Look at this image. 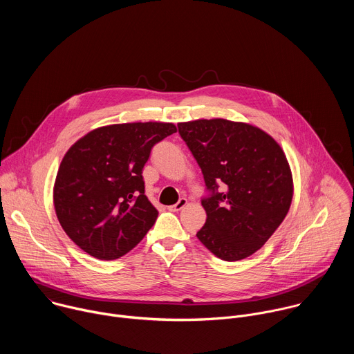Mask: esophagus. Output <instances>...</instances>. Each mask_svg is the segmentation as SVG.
Segmentation results:
<instances>
[{"label":"esophagus","mask_w":354,"mask_h":354,"mask_svg":"<svg viewBox=\"0 0 354 354\" xmlns=\"http://www.w3.org/2000/svg\"><path fill=\"white\" fill-rule=\"evenodd\" d=\"M186 203H187V200L185 197H180L178 200V203H175L174 206H169V210L171 212H179V210H182L186 206Z\"/></svg>","instance_id":"obj_1"}]
</instances>
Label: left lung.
<instances>
[{
  "mask_svg": "<svg viewBox=\"0 0 354 354\" xmlns=\"http://www.w3.org/2000/svg\"><path fill=\"white\" fill-rule=\"evenodd\" d=\"M203 174L206 224L196 234L217 258L255 254L288 213L292 178L280 145L263 130L225 119L178 124Z\"/></svg>",
  "mask_w": 354,
  "mask_h": 354,
  "instance_id": "obj_1",
  "label": "left lung"
}]
</instances>
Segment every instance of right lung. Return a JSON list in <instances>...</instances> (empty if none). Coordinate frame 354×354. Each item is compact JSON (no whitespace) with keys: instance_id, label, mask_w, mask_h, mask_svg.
Here are the masks:
<instances>
[{"instance_id":"1","label":"right lung","mask_w":354,"mask_h":354,"mask_svg":"<svg viewBox=\"0 0 354 354\" xmlns=\"http://www.w3.org/2000/svg\"><path fill=\"white\" fill-rule=\"evenodd\" d=\"M174 133L172 123L112 124L67 151L55 183V209L66 234L88 255L115 261L156 224L158 210L145 196L142 169L153 147Z\"/></svg>"}]
</instances>
